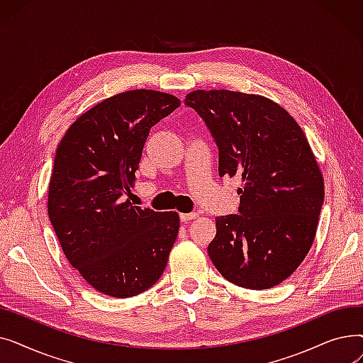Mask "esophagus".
Listing matches in <instances>:
<instances>
[{"label": "esophagus", "mask_w": 363, "mask_h": 363, "mask_svg": "<svg viewBox=\"0 0 363 363\" xmlns=\"http://www.w3.org/2000/svg\"><path fill=\"white\" fill-rule=\"evenodd\" d=\"M196 218H199V215L197 213H181L179 215V219L182 220V222H189V220H193V219H196Z\"/></svg>", "instance_id": "obj_1"}]
</instances>
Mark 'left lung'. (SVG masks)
<instances>
[{"mask_svg":"<svg viewBox=\"0 0 363 363\" xmlns=\"http://www.w3.org/2000/svg\"><path fill=\"white\" fill-rule=\"evenodd\" d=\"M185 106L219 148V177H241L238 215L216 218L208 257L249 290L287 279L309 253L323 203V177L306 135L272 100L228 89H197Z\"/></svg>","mask_w":363,"mask_h":363,"instance_id":"8db88e82","label":"left lung"}]
</instances>
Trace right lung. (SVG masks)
Masks as SVG:
<instances>
[{"label": "right lung", "instance_id": "add662e5", "mask_svg": "<svg viewBox=\"0 0 363 363\" xmlns=\"http://www.w3.org/2000/svg\"><path fill=\"white\" fill-rule=\"evenodd\" d=\"M179 106L160 91L116 94L82 113L57 147L48 218L70 264L106 296H137L166 268L179 215L132 206L123 196L150 128Z\"/></svg>", "mask_w": 363, "mask_h": 363}]
</instances>
